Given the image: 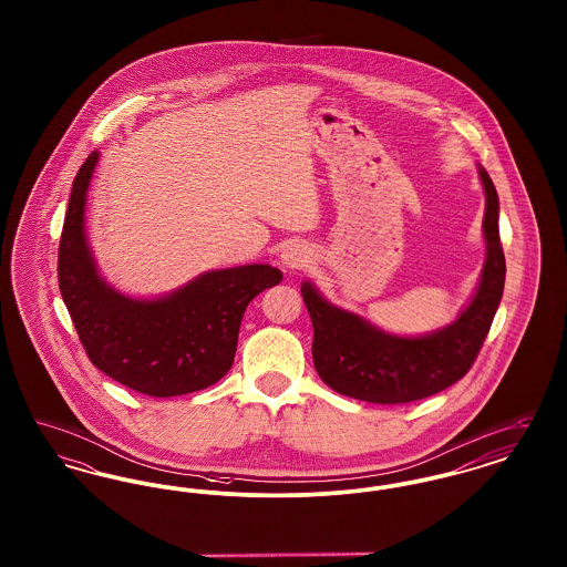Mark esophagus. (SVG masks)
Listing matches in <instances>:
<instances>
[{
    "mask_svg": "<svg viewBox=\"0 0 567 567\" xmlns=\"http://www.w3.org/2000/svg\"><path fill=\"white\" fill-rule=\"evenodd\" d=\"M310 261H312L310 250H306V248L299 246V244L287 246V248L282 250V255H280V264H282L287 270H303V268H308Z\"/></svg>",
    "mask_w": 567,
    "mask_h": 567,
    "instance_id": "34e87169",
    "label": "esophagus"
}]
</instances>
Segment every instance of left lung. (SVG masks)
Returning <instances> with one entry per match:
<instances>
[{
    "mask_svg": "<svg viewBox=\"0 0 567 567\" xmlns=\"http://www.w3.org/2000/svg\"><path fill=\"white\" fill-rule=\"evenodd\" d=\"M478 174L486 197L485 268L476 293L455 323L419 338L391 336L331 306L310 282L301 285L315 327L312 359L327 386L361 402L408 404L444 391L470 372L485 344L506 280L497 190L485 167L478 165Z\"/></svg>",
    "mask_w": 567,
    "mask_h": 567,
    "instance_id": "obj_1",
    "label": "left lung"
}]
</instances>
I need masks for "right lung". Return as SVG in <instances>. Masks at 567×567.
Listing matches in <instances>:
<instances>
[{
	"instance_id": "right-lung-1",
	"label": "right lung",
	"mask_w": 567,
	"mask_h": 567,
	"mask_svg": "<svg viewBox=\"0 0 567 567\" xmlns=\"http://www.w3.org/2000/svg\"><path fill=\"white\" fill-rule=\"evenodd\" d=\"M100 153L82 163L59 243V291L91 363L151 398L202 391L225 377L238 349L244 310L282 280V271L250 264L197 276L159 299L114 291L100 276L84 236L86 189Z\"/></svg>"
}]
</instances>
